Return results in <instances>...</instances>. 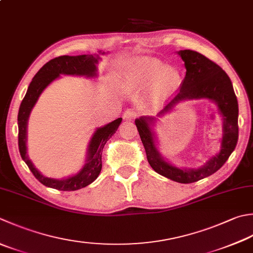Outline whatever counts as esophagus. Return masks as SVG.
<instances>
[{
    "label": "esophagus",
    "mask_w": 253,
    "mask_h": 253,
    "mask_svg": "<svg viewBox=\"0 0 253 253\" xmlns=\"http://www.w3.org/2000/svg\"><path fill=\"white\" fill-rule=\"evenodd\" d=\"M137 116V113L133 111V110H126L125 113H124V118H125L126 121H133Z\"/></svg>",
    "instance_id": "34e87169"
}]
</instances>
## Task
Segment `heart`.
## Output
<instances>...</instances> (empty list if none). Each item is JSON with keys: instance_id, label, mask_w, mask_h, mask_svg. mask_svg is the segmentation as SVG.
<instances>
[{"instance_id": "obj_1", "label": "heart", "mask_w": 253, "mask_h": 253, "mask_svg": "<svg viewBox=\"0 0 253 253\" xmlns=\"http://www.w3.org/2000/svg\"><path fill=\"white\" fill-rule=\"evenodd\" d=\"M181 83V72L175 67L165 66L159 59L149 56L132 59L123 78V85L127 90H142L148 86V96L155 106L169 101Z\"/></svg>"}]
</instances>
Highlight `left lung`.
<instances>
[{"instance_id": "left-lung-1", "label": "left lung", "mask_w": 253, "mask_h": 253, "mask_svg": "<svg viewBox=\"0 0 253 253\" xmlns=\"http://www.w3.org/2000/svg\"><path fill=\"white\" fill-rule=\"evenodd\" d=\"M179 56L184 61L186 74L180 92L158 114L161 117L171 111L177 103L186 100L207 98L216 106L222 117V137L220 150L211 157L204 166L197 169L177 168L165 160L156 145V136L151 126L155 125L156 117L142 116L135 121L142 145L145 147L147 159L151 168L159 174L179 183H193L214 174L228 160L238 141V101L229 77L222 69L194 50H180Z\"/></svg>"}]
</instances>
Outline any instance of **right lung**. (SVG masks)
<instances>
[{"mask_svg": "<svg viewBox=\"0 0 253 253\" xmlns=\"http://www.w3.org/2000/svg\"><path fill=\"white\" fill-rule=\"evenodd\" d=\"M104 54L105 52H100ZM100 60L98 54H81V56H60L51 59L39 70L28 86L26 95L23 98L19 106L18 122V149L22 159L26 163L34 176L44 186L51 187L59 191H77L85 187L96 180L102 170V151L106 141L116 132L121 125L122 118L113 121L103 127H98L93 133L91 141L88 143L87 157L85 165L77 174L66 177L62 180L51 179L42 175L27 155V122L29 114L36 104L38 97L42 91L52 81L56 80L60 74L69 76H81L86 78L96 77V63Z\"/></svg>", "mask_w": 253, "mask_h": 253, "instance_id": "right-lung-1", "label": "right lung"}]
</instances>
